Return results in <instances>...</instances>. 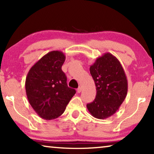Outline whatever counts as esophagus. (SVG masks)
Segmentation results:
<instances>
[{"label":"esophagus","instance_id":"obj_1","mask_svg":"<svg viewBox=\"0 0 154 154\" xmlns=\"http://www.w3.org/2000/svg\"><path fill=\"white\" fill-rule=\"evenodd\" d=\"M82 87H79V88H77V92L78 93H80L81 92H82Z\"/></svg>","mask_w":154,"mask_h":154}]
</instances>
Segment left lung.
I'll return each instance as SVG.
<instances>
[{
  "label": "left lung",
  "instance_id": "8db88e82",
  "mask_svg": "<svg viewBox=\"0 0 154 154\" xmlns=\"http://www.w3.org/2000/svg\"><path fill=\"white\" fill-rule=\"evenodd\" d=\"M90 71L96 96L87 108L96 118H109L118 110L127 95L128 81L123 67L116 57L105 53L91 65Z\"/></svg>",
  "mask_w": 154,
  "mask_h": 154
}]
</instances>
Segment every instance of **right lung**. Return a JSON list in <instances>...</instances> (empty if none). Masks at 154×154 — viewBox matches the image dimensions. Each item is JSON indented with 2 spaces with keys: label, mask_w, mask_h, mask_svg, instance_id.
<instances>
[{
  "label": "right lung",
  "mask_w": 154,
  "mask_h": 154,
  "mask_svg": "<svg viewBox=\"0 0 154 154\" xmlns=\"http://www.w3.org/2000/svg\"><path fill=\"white\" fill-rule=\"evenodd\" d=\"M63 52L52 51L31 67L26 78V92L31 106L41 118L56 119L64 113L76 93L68 87L62 71L65 61Z\"/></svg>",
  "instance_id": "right-lung-1"
}]
</instances>
